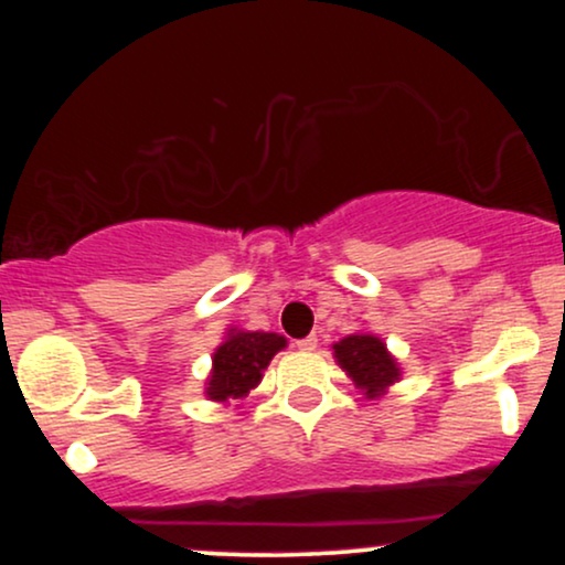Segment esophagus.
Returning <instances> with one entry per match:
<instances>
[{
    "mask_svg": "<svg viewBox=\"0 0 565 565\" xmlns=\"http://www.w3.org/2000/svg\"><path fill=\"white\" fill-rule=\"evenodd\" d=\"M295 345L300 348V350H316V345H319V337L308 334V337H302V340H297Z\"/></svg>",
    "mask_w": 565,
    "mask_h": 565,
    "instance_id": "34e87169",
    "label": "esophagus"
}]
</instances>
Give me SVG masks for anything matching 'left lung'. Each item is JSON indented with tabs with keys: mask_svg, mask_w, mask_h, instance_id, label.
Here are the masks:
<instances>
[{
	"mask_svg": "<svg viewBox=\"0 0 565 565\" xmlns=\"http://www.w3.org/2000/svg\"><path fill=\"white\" fill-rule=\"evenodd\" d=\"M334 359L353 377L369 398L380 395L387 385L401 377L398 364L385 350V342L372 334H350L334 345Z\"/></svg>",
	"mask_w": 565,
	"mask_h": 565,
	"instance_id": "obj_1",
	"label": "left lung"
}]
</instances>
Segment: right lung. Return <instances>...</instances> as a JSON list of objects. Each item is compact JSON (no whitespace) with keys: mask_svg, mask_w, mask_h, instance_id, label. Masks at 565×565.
Here are the masks:
<instances>
[{"mask_svg":"<svg viewBox=\"0 0 565 565\" xmlns=\"http://www.w3.org/2000/svg\"><path fill=\"white\" fill-rule=\"evenodd\" d=\"M284 345L287 340L274 332H231L228 340L215 350L206 395L212 401L242 398L260 385L265 366Z\"/></svg>","mask_w":565,"mask_h":565,"instance_id":"add662e5","label":"right lung"}]
</instances>
